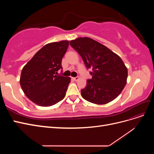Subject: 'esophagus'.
I'll return each instance as SVG.
<instances>
[{
	"label": "esophagus",
	"mask_w": 154,
	"mask_h": 154,
	"mask_svg": "<svg viewBox=\"0 0 154 154\" xmlns=\"http://www.w3.org/2000/svg\"><path fill=\"white\" fill-rule=\"evenodd\" d=\"M72 79L75 82H77L79 80V77H74V78H72Z\"/></svg>",
	"instance_id": "obj_1"
}]
</instances>
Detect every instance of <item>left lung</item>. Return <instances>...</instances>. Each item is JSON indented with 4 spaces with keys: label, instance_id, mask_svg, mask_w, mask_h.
I'll return each mask as SVG.
<instances>
[{
    "label": "left lung",
    "instance_id": "left-lung-1",
    "mask_svg": "<svg viewBox=\"0 0 154 154\" xmlns=\"http://www.w3.org/2000/svg\"><path fill=\"white\" fill-rule=\"evenodd\" d=\"M80 54L87 69H92V79L81 91L85 100L103 105L116 99L122 92L128 76V70L119 56L104 45L88 37L70 42Z\"/></svg>",
    "mask_w": 154,
    "mask_h": 154
}]
</instances>
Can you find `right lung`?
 Returning a JSON list of instances; mask_svg holds the SVG:
<instances>
[{
  "instance_id": "1",
  "label": "right lung",
  "mask_w": 154,
  "mask_h": 154,
  "mask_svg": "<svg viewBox=\"0 0 154 154\" xmlns=\"http://www.w3.org/2000/svg\"><path fill=\"white\" fill-rule=\"evenodd\" d=\"M69 41L45 45L23 67L20 84L26 96L36 105L50 106L66 96L71 78L58 76Z\"/></svg>"
}]
</instances>
